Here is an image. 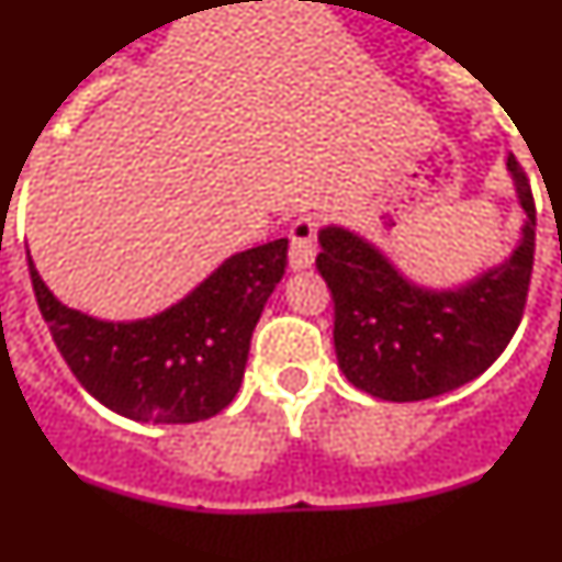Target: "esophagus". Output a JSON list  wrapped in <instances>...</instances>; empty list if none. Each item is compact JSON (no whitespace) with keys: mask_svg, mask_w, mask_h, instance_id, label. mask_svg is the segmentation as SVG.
<instances>
[{"mask_svg":"<svg viewBox=\"0 0 562 562\" xmlns=\"http://www.w3.org/2000/svg\"><path fill=\"white\" fill-rule=\"evenodd\" d=\"M317 256V222L312 216H301L290 227V267L306 270Z\"/></svg>","mask_w":562,"mask_h":562,"instance_id":"1","label":"esophagus"}]
</instances>
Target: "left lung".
<instances>
[{
    "mask_svg": "<svg viewBox=\"0 0 562 562\" xmlns=\"http://www.w3.org/2000/svg\"><path fill=\"white\" fill-rule=\"evenodd\" d=\"M506 166L526 211L524 236L509 261L461 290H422L355 233L321 231L315 265L331 290L337 362L351 385L391 402L448 394L513 340L532 281L535 200L518 160Z\"/></svg>",
    "mask_w": 562,
    "mask_h": 562,
    "instance_id": "left-lung-1",
    "label": "left lung"
}]
</instances>
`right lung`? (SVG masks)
I'll use <instances>...</instances> for the list:
<instances>
[{
	"mask_svg": "<svg viewBox=\"0 0 562 562\" xmlns=\"http://www.w3.org/2000/svg\"><path fill=\"white\" fill-rule=\"evenodd\" d=\"M286 238L236 252L171 310L109 324L58 304L27 256L30 281L64 362L114 414L154 425L225 411L245 376L250 337L286 270Z\"/></svg>",
	"mask_w": 562,
	"mask_h": 562,
	"instance_id": "obj_1",
	"label": "right lung"
}]
</instances>
